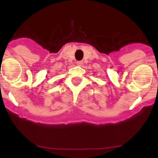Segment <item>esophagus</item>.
I'll list each match as a JSON object with an SVG mask.
<instances>
[{
  "instance_id": "1",
  "label": "esophagus",
  "mask_w": 158,
  "mask_h": 158,
  "mask_svg": "<svg viewBox=\"0 0 158 158\" xmlns=\"http://www.w3.org/2000/svg\"><path fill=\"white\" fill-rule=\"evenodd\" d=\"M77 64L79 65V66H81L83 64V61L82 60H79V61H77Z\"/></svg>"
}]
</instances>
